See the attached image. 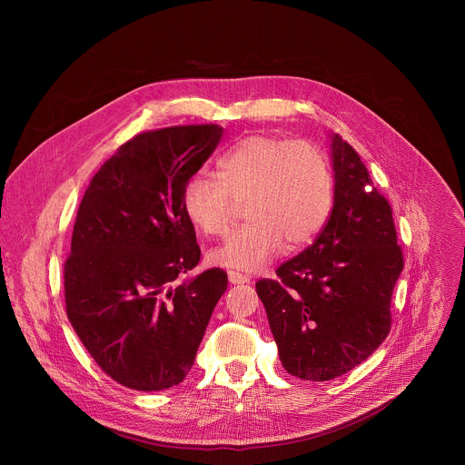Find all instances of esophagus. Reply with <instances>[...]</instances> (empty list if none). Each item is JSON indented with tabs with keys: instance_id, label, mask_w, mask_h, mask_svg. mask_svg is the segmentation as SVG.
I'll return each instance as SVG.
<instances>
[{
	"instance_id": "34e87169",
	"label": "esophagus",
	"mask_w": 465,
	"mask_h": 465,
	"mask_svg": "<svg viewBox=\"0 0 465 465\" xmlns=\"http://www.w3.org/2000/svg\"><path fill=\"white\" fill-rule=\"evenodd\" d=\"M227 275H229V281H231L232 284H245V282L251 281L249 275H245V273H242V272H236V270H229Z\"/></svg>"
}]
</instances>
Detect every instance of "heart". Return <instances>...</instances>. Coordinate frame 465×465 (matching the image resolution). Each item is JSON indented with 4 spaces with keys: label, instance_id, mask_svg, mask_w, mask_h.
Returning a JSON list of instances; mask_svg holds the SVG:
<instances>
[{
    "label": "heart",
    "instance_id": "1",
    "mask_svg": "<svg viewBox=\"0 0 465 465\" xmlns=\"http://www.w3.org/2000/svg\"><path fill=\"white\" fill-rule=\"evenodd\" d=\"M334 183L326 153L310 141L254 134L218 161V179L193 175L183 209L203 236L225 232L238 205L245 222L209 252L214 265L258 270L288 249L308 245L331 213Z\"/></svg>",
    "mask_w": 465,
    "mask_h": 465
}]
</instances>
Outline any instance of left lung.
Masks as SVG:
<instances>
[{
	"label": "left lung",
	"mask_w": 465,
	"mask_h": 465,
	"mask_svg": "<svg viewBox=\"0 0 465 465\" xmlns=\"http://www.w3.org/2000/svg\"><path fill=\"white\" fill-rule=\"evenodd\" d=\"M334 202L313 245L262 279L282 367L306 381L334 380L367 360L389 336L391 302L404 260L392 207L356 150L331 135Z\"/></svg>",
	"instance_id": "left-lung-1"
}]
</instances>
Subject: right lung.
I'll return each instance as SVG.
<instances>
[{"instance_id": "obj_1", "label": "right lung", "mask_w": 465, "mask_h": 465, "mask_svg": "<svg viewBox=\"0 0 465 465\" xmlns=\"http://www.w3.org/2000/svg\"><path fill=\"white\" fill-rule=\"evenodd\" d=\"M222 133L205 124L135 134L78 205L64 263L67 319L100 369L133 391L184 381L227 288L222 268L175 282L200 260L183 190Z\"/></svg>"}]
</instances>
